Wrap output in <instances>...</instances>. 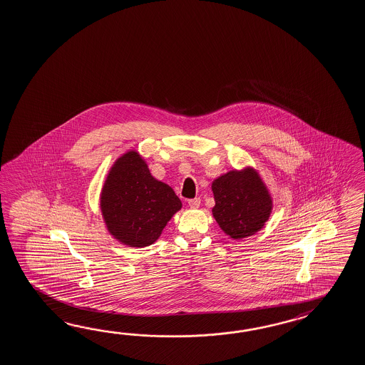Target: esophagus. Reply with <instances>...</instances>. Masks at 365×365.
<instances>
[{"instance_id": "1", "label": "esophagus", "mask_w": 365, "mask_h": 365, "mask_svg": "<svg viewBox=\"0 0 365 365\" xmlns=\"http://www.w3.org/2000/svg\"><path fill=\"white\" fill-rule=\"evenodd\" d=\"M187 204H189V206H190L192 209H197V207H200V205H201V200H200L198 197H195L193 200H189Z\"/></svg>"}]
</instances>
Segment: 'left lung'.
I'll use <instances>...</instances> for the list:
<instances>
[{
    "instance_id": "1",
    "label": "left lung",
    "mask_w": 365,
    "mask_h": 365,
    "mask_svg": "<svg viewBox=\"0 0 365 365\" xmlns=\"http://www.w3.org/2000/svg\"><path fill=\"white\" fill-rule=\"evenodd\" d=\"M212 217L226 235L240 240L263 229L271 217L272 195L252 167L229 170L212 184Z\"/></svg>"
}]
</instances>
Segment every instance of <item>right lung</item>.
<instances>
[{
    "instance_id": "right-lung-1",
    "label": "right lung",
    "mask_w": 365,
    "mask_h": 365,
    "mask_svg": "<svg viewBox=\"0 0 365 365\" xmlns=\"http://www.w3.org/2000/svg\"><path fill=\"white\" fill-rule=\"evenodd\" d=\"M181 206L173 189L153 178L135 150L114 161L100 195L109 234L122 245L138 248L155 243Z\"/></svg>"
}]
</instances>
